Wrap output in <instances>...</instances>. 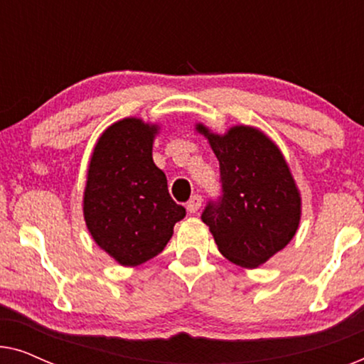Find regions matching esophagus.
<instances>
[{
  "label": "esophagus",
  "instance_id": "34e87169",
  "mask_svg": "<svg viewBox=\"0 0 364 364\" xmlns=\"http://www.w3.org/2000/svg\"><path fill=\"white\" fill-rule=\"evenodd\" d=\"M200 205H202V196L196 193V196H193L191 200L187 202V210L191 213H196L198 208H200Z\"/></svg>",
  "mask_w": 364,
  "mask_h": 364
}]
</instances>
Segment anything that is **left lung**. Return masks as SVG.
I'll return each instance as SVG.
<instances>
[{
    "instance_id": "1",
    "label": "left lung",
    "mask_w": 364,
    "mask_h": 364,
    "mask_svg": "<svg viewBox=\"0 0 364 364\" xmlns=\"http://www.w3.org/2000/svg\"><path fill=\"white\" fill-rule=\"evenodd\" d=\"M196 131L210 144L220 164L222 197L208 203L203 223L227 260L257 268L285 248L301 218V196L280 147L253 126L215 134Z\"/></svg>"
}]
</instances>
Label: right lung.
<instances>
[{"label": "right lung", "mask_w": 364, "mask_h": 364, "mask_svg": "<svg viewBox=\"0 0 364 364\" xmlns=\"http://www.w3.org/2000/svg\"><path fill=\"white\" fill-rule=\"evenodd\" d=\"M157 124L141 117L114 122L97 139L87 166L82 212L94 242L122 267L159 255L186 208L168 196L154 164Z\"/></svg>", "instance_id": "right-lung-1"}]
</instances>
